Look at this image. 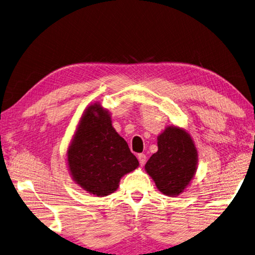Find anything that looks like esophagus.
Segmentation results:
<instances>
[{
    "label": "esophagus",
    "mask_w": 255,
    "mask_h": 255,
    "mask_svg": "<svg viewBox=\"0 0 255 255\" xmlns=\"http://www.w3.org/2000/svg\"><path fill=\"white\" fill-rule=\"evenodd\" d=\"M138 161H139V164H140V165L143 166L144 164H145V162H146V155H145V154H143V153L138 155Z\"/></svg>",
    "instance_id": "obj_1"
}]
</instances>
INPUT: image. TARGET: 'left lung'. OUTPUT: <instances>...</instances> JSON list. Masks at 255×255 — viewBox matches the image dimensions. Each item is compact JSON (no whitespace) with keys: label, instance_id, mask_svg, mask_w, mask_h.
Returning <instances> with one entry per match:
<instances>
[{"label":"left lung","instance_id":"8db88e82","mask_svg":"<svg viewBox=\"0 0 255 255\" xmlns=\"http://www.w3.org/2000/svg\"><path fill=\"white\" fill-rule=\"evenodd\" d=\"M157 146L145 170L164 195L179 196L196 173V146L189 133L178 127L165 128L157 137Z\"/></svg>","mask_w":255,"mask_h":255}]
</instances>
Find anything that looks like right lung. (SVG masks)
I'll return each mask as SVG.
<instances>
[{
    "label": "right lung",
    "mask_w": 255,
    "mask_h": 255,
    "mask_svg": "<svg viewBox=\"0 0 255 255\" xmlns=\"http://www.w3.org/2000/svg\"><path fill=\"white\" fill-rule=\"evenodd\" d=\"M67 161L75 182L98 197L115 192L122 176L139 164L112 127L110 115L98 103L84 112L67 150Z\"/></svg>",
    "instance_id": "1"
}]
</instances>
